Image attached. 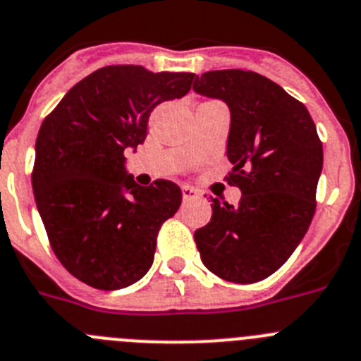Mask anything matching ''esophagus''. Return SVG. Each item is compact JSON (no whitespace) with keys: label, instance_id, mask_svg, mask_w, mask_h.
Instances as JSON below:
<instances>
[{"label":"esophagus","instance_id":"34e87169","mask_svg":"<svg viewBox=\"0 0 361 361\" xmlns=\"http://www.w3.org/2000/svg\"><path fill=\"white\" fill-rule=\"evenodd\" d=\"M181 194H183V200L185 201L196 200V197H200V192H197L196 188L187 187V185H183V187H181Z\"/></svg>","mask_w":361,"mask_h":361}]
</instances>
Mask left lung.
I'll return each instance as SVG.
<instances>
[{"label": "left lung", "instance_id": "8db88e82", "mask_svg": "<svg viewBox=\"0 0 361 361\" xmlns=\"http://www.w3.org/2000/svg\"><path fill=\"white\" fill-rule=\"evenodd\" d=\"M194 92L228 104L233 167L226 181L243 192L237 204L212 197V217L194 241L217 277L259 282L290 259L310 228L322 142L306 106L255 71H207Z\"/></svg>", "mask_w": 361, "mask_h": 361}]
</instances>
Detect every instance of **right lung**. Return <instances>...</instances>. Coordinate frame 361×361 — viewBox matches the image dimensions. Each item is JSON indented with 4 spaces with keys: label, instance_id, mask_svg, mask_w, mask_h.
Instances as JSON below:
<instances>
[{
    "label": "right lung",
    "instance_id": "obj_1",
    "mask_svg": "<svg viewBox=\"0 0 361 361\" xmlns=\"http://www.w3.org/2000/svg\"><path fill=\"white\" fill-rule=\"evenodd\" d=\"M194 73L104 66L84 77L43 120L32 188L48 241L73 277L120 290L149 271L164 221L181 204L169 180L149 187L126 173V149L147 136L149 115L181 99Z\"/></svg>",
    "mask_w": 361,
    "mask_h": 361
}]
</instances>
